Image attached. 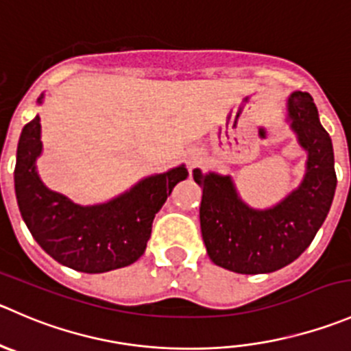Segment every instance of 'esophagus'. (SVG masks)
Returning a JSON list of instances; mask_svg holds the SVG:
<instances>
[{"label": "esophagus", "mask_w": 351, "mask_h": 351, "mask_svg": "<svg viewBox=\"0 0 351 351\" xmlns=\"http://www.w3.org/2000/svg\"><path fill=\"white\" fill-rule=\"evenodd\" d=\"M186 161H189V168L190 171H192L193 168H197V166L200 165V161H202V154H200L199 151H192L189 154V158H186Z\"/></svg>", "instance_id": "obj_1"}]
</instances>
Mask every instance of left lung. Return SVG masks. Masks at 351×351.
Masks as SVG:
<instances>
[{
    "label": "left lung",
    "mask_w": 351,
    "mask_h": 351,
    "mask_svg": "<svg viewBox=\"0 0 351 351\" xmlns=\"http://www.w3.org/2000/svg\"><path fill=\"white\" fill-rule=\"evenodd\" d=\"M290 130L307 152L300 185L266 209L245 202L230 175L193 169L202 186L200 231L216 266L238 274L274 273L300 257L324 223L336 192L332 142L308 93L287 101Z\"/></svg>",
    "instance_id": "8db88e82"
}]
</instances>
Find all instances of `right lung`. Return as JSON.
Returning a JSON list of instances; mask_svg holds the SVG:
<instances>
[{
	"label": "right lung",
	"instance_id": "right-lung-1",
	"mask_svg": "<svg viewBox=\"0 0 351 351\" xmlns=\"http://www.w3.org/2000/svg\"><path fill=\"white\" fill-rule=\"evenodd\" d=\"M40 94L37 104H43ZM43 154L40 118L22 128L16 147L15 195L34 240L63 266L87 274L130 266L145 252L152 221L171 190L189 176L185 165L142 178L108 202L80 206L47 189L37 173Z\"/></svg>",
	"mask_w": 351,
	"mask_h": 351
}]
</instances>
